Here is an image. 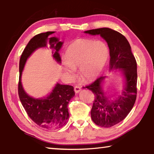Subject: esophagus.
Instances as JSON below:
<instances>
[{"mask_svg": "<svg viewBox=\"0 0 154 154\" xmlns=\"http://www.w3.org/2000/svg\"><path fill=\"white\" fill-rule=\"evenodd\" d=\"M81 90H82V88H81L79 86H75V88H74V90H75V93H79L80 91H81Z\"/></svg>", "mask_w": 154, "mask_h": 154, "instance_id": "1", "label": "esophagus"}]
</instances>
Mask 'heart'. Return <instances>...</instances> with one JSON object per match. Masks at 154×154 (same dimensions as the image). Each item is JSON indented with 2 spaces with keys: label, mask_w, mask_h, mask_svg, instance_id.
<instances>
[{
  "label": "heart",
  "mask_w": 154,
  "mask_h": 154,
  "mask_svg": "<svg viewBox=\"0 0 154 154\" xmlns=\"http://www.w3.org/2000/svg\"><path fill=\"white\" fill-rule=\"evenodd\" d=\"M109 55V49L103 41L78 39L67 49L64 69L74 76L75 69L79 67L82 79L90 82L96 79L102 72Z\"/></svg>",
  "instance_id": "heart-1"
}]
</instances>
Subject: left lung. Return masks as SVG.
<instances>
[{
    "instance_id": "left-lung-1",
    "label": "left lung",
    "mask_w": 154,
    "mask_h": 154,
    "mask_svg": "<svg viewBox=\"0 0 154 154\" xmlns=\"http://www.w3.org/2000/svg\"><path fill=\"white\" fill-rule=\"evenodd\" d=\"M91 35H100L108 44L110 54L109 69H119L125 78L124 89L118 97L106 96L102 83L106 77H100L85 88L94 94L91 110L92 121L99 126L109 128L126 118L132 110L137 98V66L131 47L124 35L109 28H101L85 31Z\"/></svg>"
}]
</instances>
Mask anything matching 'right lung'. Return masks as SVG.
Listing matches in <instances>:
<instances>
[{
	"label": "right lung",
	"instance_id": "1",
	"mask_svg": "<svg viewBox=\"0 0 154 154\" xmlns=\"http://www.w3.org/2000/svg\"><path fill=\"white\" fill-rule=\"evenodd\" d=\"M55 32H47L36 35L30 39L23 51L20 60V78L18 94L22 106L30 118L38 126L47 130H56L66 125L69 118L68 104L75 96L71 85L57 83L52 92L45 98H35L28 94L21 82L22 72L27 59L36 49L48 45L51 49L52 56L58 63L61 58L58 51L63 42L56 37H49Z\"/></svg>",
	"mask_w": 154,
	"mask_h": 154
}]
</instances>
